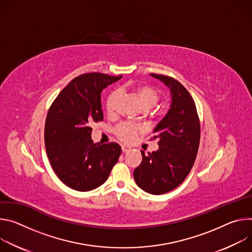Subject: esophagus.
Instances as JSON below:
<instances>
[{
    "label": "esophagus",
    "mask_w": 252,
    "mask_h": 252,
    "mask_svg": "<svg viewBox=\"0 0 252 252\" xmlns=\"http://www.w3.org/2000/svg\"><path fill=\"white\" fill-rule=\"evenodd\" d=\"M129 151H131V148H130V147L125 146V145L122 146V152H123V153H128Z\"/></svg>",
    "instance_id": "34e87169"
}]
</instances>
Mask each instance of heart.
Wrapping results in <instances>:
<instances>
[{"label":"heart","mask_w":252,"mask_h":252,"mask_svg":"<svg viewBox=\"0 0 252 252\" xmlns=\"http://www.w3.org/2000/svg\"><path fill=\"white\" fill-rule=\"evenodd\" d=\"M122 90H129L136 97L137 101L144 111H148L153 108L161 99V91L157 87L147 83L128 84V85H125L122 88ZM118 96V91H113L108 95L105 102V108L108 115L114 114ZM142 131L143 129L140 125L124 123L116 128L115 133L121 141L128 143L133 141L135 137L138 134H140Z\"/></svg>","instance_id":"1"}]
</instances>
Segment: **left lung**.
I'll list each match as a JSON object with an SVG mask.
<instances>
[{
    "label": "left lung",
    "mask_w": 252,
    "mask_h": 252,
    "mask_svg": "<svg viewBox=\"0 0 252 252\" xmlns=\"http://www.w3.org/2000/svg\"><path fill=\"white\" fill-rule=\"evenodd\" d=\"M150 75L170 89L172 102L153 131L159 149L148 156L141 151L142 162L133 175L142 190L159 195L178 187L189 174L198 152L200 122L195 102L180 82L169 76Z\"/></svg>",
    "instance_id": "8db88e82"
}]
</instances>
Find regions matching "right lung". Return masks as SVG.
Segmentation results:
<instances>
[{"mask_svg": "<svg viewBox=\"0 0 252 252\" xmlns=\"http://www.w3.org/2000/svg\"><path fill=\"white\" fill-rule=\"evenodd\" d=\"M122 76L87 73L74 78L52 103L45 124V145L59 179L77 191L102 185L117 163V143L94 144L93 123L103 120L101 92Z\"/></svg>", "mask_w": 252, "mask_h": 252, "instance_id": "1", "label": "right lung"}]
</instances>
